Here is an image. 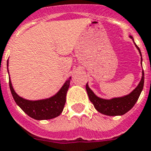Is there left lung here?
<instances>
[{
    "instance_id": "obj_1",
    "label": "left lung",
    "mask_w": 151,
    "mask_h": 151,
    "mask_svg": "<svg viewBox=\"0 0 151 151\" xmlns=\"http://www.w3.org/2000/svg\"><path fill=\"white\" fill-rule=\"evenodd\" d=\"M129 37L134 41L132 36H129ZM135 46L139 50L140 56H142L139 48L136 45ZM141 63H142V58H141ZM143 84H144V72L142 70V79L140 80L139 85L135 87L132 92H131L130 94L125 96L114 98V99L108 100V99H100L99 97H97L94 94V92L90 89L87 83L86 85V90L90 101H91L94 108L96 109L99 113L107 116H120L125 114L135 106L142 91Z\"/></svg>"
}]
</instances>
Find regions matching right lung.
<instances>
[{
	"mask_svg": "<svg viewBox=\"0 0 151 151\" xmlns=\"http://www.w3.org/2000/svg\"><path fill=\"white\" fill-rule=\"evenodd\" d=\"M70 80L71 77L65 82L60 90L54 96L38 101H30L19 96L14 91L10 79L9 87L14 100L24 113L35 120H49L57 117L62 113L66 101V94L69 87Z\"/></svg>",
	"mask_w": 151,
	"mask_h": 151,
	"instance_id": "add662e5",
	"label": "right lung"
}]
</instances>
